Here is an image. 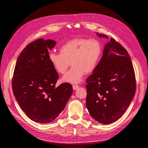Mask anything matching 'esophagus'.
Here are the masks:
<instances>
[{
  "mask_svg": "<svg viewBox=\"0 0 148 148\" xmlns=\"http://www.w3.org/2000/svg\"><path fill=\"white\" fill-rule=\"evenodd\" d=\"M79 86L78 85H77V84H73V89H74V90H77V89H79Z\"/></svg>",
  "mask_w": 148,
  "mask_h": 148,
  "instance_id": "obj_1",
  "label": "esophagus"
}]
</instances>
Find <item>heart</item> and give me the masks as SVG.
Instances as JSON below:
<instances>
[{
	"label": "heart",
	"instance_id": "b5f03b06",
	"mask_svg": "<svg viewBox=\"0 0 148 148\" xmlns=\"http://www.w3.org/2000/svg\"><path fill=\"white\" fill-rule=\"evenodd\" d=\"M60 52L51 51L49 58L56 71L64 74L71 65L73 67L64 77L66 82H80L86 73L93 72L99 64L102 55V45L96 39L74 38L62 44Z\"/></svg>",
	"mask_w": 148,
	"mask_h": 148
}]
</instances>
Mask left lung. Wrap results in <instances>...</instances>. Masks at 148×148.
<instances>
[{"instance_id":"obj_1","label":"left lung","mask_w":148,"mask_h":148,"mask_svg":"<svg viewBox=\"0 0 148 148\" xmlns=\"http://www.w3.org/2000/svg\"><path fill=\"white\" fill-rule=\"evenodd\" d=\"M86 82V105L92 117L103 124L119 119L134 97L136 82L128 53L113 38L105 45L99 64Z\"/></svg>"}]
</instances>
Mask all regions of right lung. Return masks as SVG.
Returning a JSON list of instances; mask_svg holds the SVG:
<instances>
[{"label":"right lung","instance_id":"obj_1","mask_svg":"<svg viewBox=\"0 0 148 148\" xmlns=\"http://www.w3.org/2000/svg\"><path fill=\"white\" fill-rule=\"evenodd\" d=\"M53 40L39 39L21 52L12 80L13 94L23 111L35 122L47 123L64 110L73 93L72 85L56 84L58 72L49 60Z\"/></svg>","mask_w":148,"mask_h":148}]
</instances>
